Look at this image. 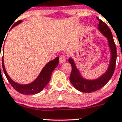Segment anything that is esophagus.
<instances>
[{"mask_svg": "<svg viewBox=\"0 0 122 122\" xmlns=\"http://www.w3.org/2000/svg\"><path fill=\"white\" fill-rule=\"evenodd\" d=\"M60 63H64L66 62V56L64 55H62L60 57Z\"/></svg>", "mask_w": 122, "mask_h": 122, "instance_id": "esophagus-1", "label": "esophagus"}]
</instances>
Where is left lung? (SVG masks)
<instances>
[{
  "mask_svg": "<svg viewBox=\"0 0 122 122\" xmlns=\"http://www.w3.org/2000/svg\"><path fill=\"white\" fill-rule=\"evenodd\" d=\"M99 21L98 25V31L107 39V45L110 50V60L109 64L105 73L95 79H87L82 75L77 67L76 63L72 57H69V62L72 66V72L70 75V81L75 88L78 91L85 93H90L99 90L109 81L114 72L117 60V50L112 34L111 30L105 22L97 17Z\"/></svg>",
  "mask_w": 122,
  "mask_h": 122,
  "instance_id": "left-lung-1",
  "label": "left lung"
}]
</instances>
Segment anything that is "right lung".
Segmentation results:
<instances>
[{"instance_id":"right-lung-1","label":"right lung","mask_w":122,"mask_h":122,"mask_svg":"<svg viewBox=\"0 0 122 122\" xmlns=\"http://www.w3.org/2000/svg\"><path fill=\"white\" fill-rule=\"evenodd\" d=\"M22 22V20H19L13 25L11 28H13L14 27H16V25L20 24ZM2 44L0 45L1 46H2ZM1 49H2V47L0 48V52ZM2 67H3L4 73H5L8 81L13 86V88L20 94H24V95H31V94H38V93L40 92L41 91H42L44 89L46 85L49 83V81L51 78V73L55 70V69L58 65L59 57H56L54 60H51V61H49L48 63L46 64V66L42 69V71L39 73V75L37 76L36 78L31 83L25 84H19V83H16L15 81H13L6 71L5 66H4V56L2 58Z\"/></svg>"}]
</instances>
